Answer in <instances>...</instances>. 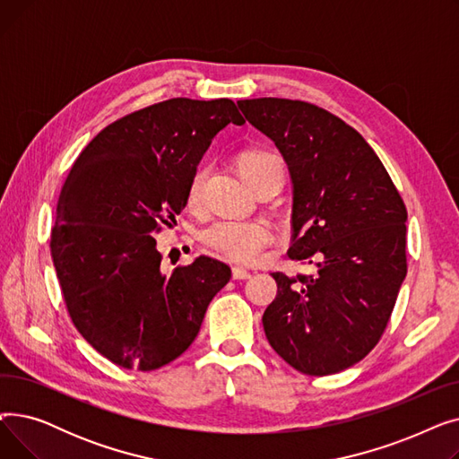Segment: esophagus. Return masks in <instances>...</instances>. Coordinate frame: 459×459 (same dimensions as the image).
<instances>
[{"instance_id": "esophagus-1", "label": "esophagus", "mask_w": 459, "mask_h": 459, "mask_svg": "<svg viewBox=\"0 0 459 459\" xmlns=\"http://www.w3.org/2000/svg\"><path fill=\"white\" fill-rule=\"evenodd\" d=\"M232 277H234L236 281H239V279H249V277H251V272L246 270V268L234 266V268H232Z\"/></svg>"}]
</instances>
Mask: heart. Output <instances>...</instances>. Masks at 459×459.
Wrapping results in <instances>:
<instances>
[{
	"label": "heart",
	"mask_w": 459,
	"mask_h": 459,
	"mask_svg": "<svg viewBox=\"0 0 459 459\" xmlns=\"http://www.w3.org/2000/svg\"><path fill=\"white\" fill-rule=\"evenodd\" d=\"M238 169L246 182L255 187L264 180H282V161L279 156L268 151H246L238 158ZM206 171L199 169L193 175L187 187V204L197 208L203 199ZM273 232L264 221L246 220H220L204 230V242L217 253L225 255L236 262H255L262 255L264 247L270 246Z\"/></svg>",
	"instance_id": "obj_1"
}]
</instances>
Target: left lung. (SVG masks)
I'll return each instance as SVG.
<instances>
[{
	"instance_id": "obj_1",
	"label": "left lung",
	"mask_w": 459,
	"mask_h": 459,
	"mask_svg": "<svg viewBox=\"0 0 459 459\" xmlns=\"http://www.w3.org/2000/svg\"><path fill=\"white\" fill-rule=\"evenodd\" d=\"M270 137L292 182L288 256L316 273H272L277 298L262 316L272 348L308 376L365 359L387 327L407 273V212L370 144L344 120L284 99L238 100Z\"/></svg>"
}]
</instances>
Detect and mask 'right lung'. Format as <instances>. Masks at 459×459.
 <instances>
[{
	"label": "right lung",
	"mask_w": 459,
	"mask_h": 459,
	"mask_svg": "<svg viewBox=\"0 0 459 459\" xmlns=\"http://www.w3.org/2000/svg\"><path fill=\"white\" fill-rule=\"evenodd\" d=\"M246 125L229 99H173L115 120L72 165L59 193L52 258L68 315L111 363L156 370L182 355L227 264L197 256L161 270L152 234L187 204V187L213 137Z\"/></svg>",
	"instance_id": "right-lung-1"
}]
</instances>
